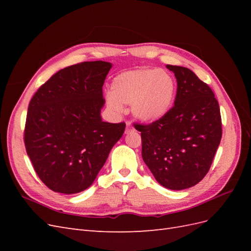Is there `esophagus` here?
Masks as SVG:
<instances>
[{
  "label": "esophagus",
  "instance_id": "obj_1",
  "mask_svg": "<svg viewBox=\"0 0 251 251\" xmlns=\"http://www.w3.org/2000/svg\"><path fill=\"white\" fill-rule=\"evenodd\" d=\"M131 131H133V126H131L130 123H127L126 127V133H130Z\"/></svg>",
  "mask_w": 251,
  "mask_h": 251
}]
</instances>
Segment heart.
<instances>
[{
    "instance_id": "heart-1",
    "label": "heart",
    "mask_w": 251,
    "mask_h": 251,
    "mask_svg": "<svg viewBox=\"0 0 251 251\" xmlns=\"http://www.w3.org/2000/svg\"><path fill=\"white\" fill-rule=\"evenodd\" d=\"M176 96V81L162 69H135L121 72L113 78L108 108L120 114L123 104H132V112L144 123H155L170 112Z\"/></svg>"
}]
</instances>
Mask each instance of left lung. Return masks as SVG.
I'll return each instance as SVG.
<instances>
[{
    "mask_svg": "<svg viewBox=\"0 0 251 251\" xmlns=\"http://www.w3.org/2000/svg\"><path fill=\"white\" fill-rule=\"evenodd\" d=\"M177 79L174 107L141 132L142 159L162 186L179 191L206 176L222 137V120L215 94L192 71L166 65Z\"/></svg>",
    "mask_w": 251,
    "mask_h": 251,
    "instance_id": "1",
    "label": "left lung"
}]
</instances>
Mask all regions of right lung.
<instances>
[{
  "label": "right lung",
  "instance_id": "right-lung-1",
  "mask_svg": "<svg viewBox=\"0 0 251 251\" xmlns=\"http://www.w3.org/2000/svg\"><path fill=\"white\" fill-rule=\"evenodd\" d=\"M112 65L83 62L59 70L29 102L24 142L37 176L51 191L76 194L95 180L126 124L104 123L102 86Z\"/></svg>",
  "mask_w": 251,
  "mask_h": 251
}]
</instances>
